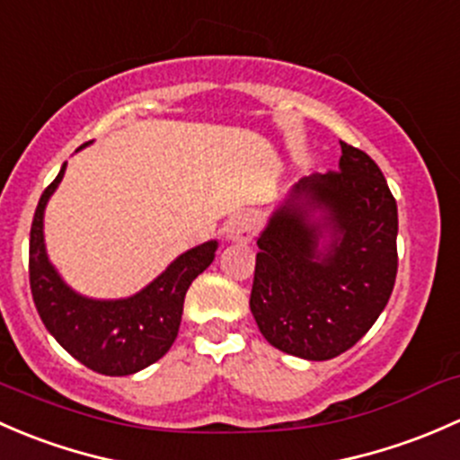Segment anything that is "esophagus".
<instances>
[{"mask_svg":"<svg viewBox=\"0 0 460 460\" xmlns=\"http://www.w3.org/2000/svg\"><path fill=\"white\" fill-rule=\"evenodd\" d=\"M259 230V219L254 212H236L234 217H230V221L226 224V234L232 241H239V243H248L254 239Z\"/></svg>","mask_w":460,"mask_h":460,"instance_id":"obj_1","label":"esophagus"}]
</instances>
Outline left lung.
I'll list each match as a JSON object with an SVG mask.
<instances>
[{
    "label": "left lung",
    "instance_id": "8db88e82",
    "mask_svg": "<svg viewBox=\"0 0 460 460\" xmlns=\"http://www.w3.org/2000/svg\"><path fill=\"white\" fill-rule=\"evenodd\" d=\"M321 209L324 219L312 222ZM323 227L333 230L321 253ZM399 212L381 168L341 141L339 170L303 179L259 236L250 310L270 345L307 361L352 348L390 301Z\"/></svg>",
    "mask_w": 460,
    "mask_h": 460
}]
</instances>
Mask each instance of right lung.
<instances>
[{
  "label": "right lung",
  "mask_w": 460,
  "mask_h": 460,
  "mask_svg": "<svg viewBox=\"0 0 460 460\" xmlns=\"http://www.w3.org/2000/svg\"><path fill=\"white\" fill-rule=\"evenodd\" d=\"M64 172L66 164L32 217L28 250L32 301L46 330L79 363L106 376L135 374L159 361L174 343L188 288L212 263L217 241L183 252L130 299L94 301L75 295L55 272L44 248V208Z\"/></svg>",
  "instance_id": "add662e5"
}]
</instances>
